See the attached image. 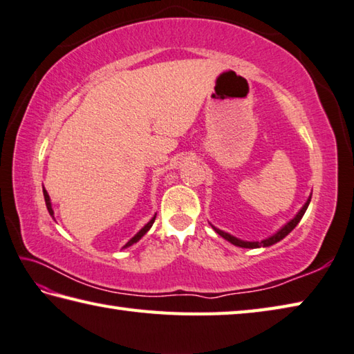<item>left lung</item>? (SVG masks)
Returning a JSON list of instances; mask_svg holds the SVG:
<instances>
[{
	"mask_svg": "<svg viewBox=\"0 0 354 354\" xmlns=\"http://www.w3.org/2000/svg\"><path fill=\"white\" fill-rule=\"evenodd\" d=\"M310 201H311V196H308L307 203L302 205V209L296 213V216H295L293 219H290L286 225H282L278 232H276L274 234H272V236H268V238L262 239V241H242V239H239V238H236V236H233V234H230V233H227V232L219 230V228H216V227H214V225H212V227H213V230L219 234V236H223L225 241H228V242H230V244L236 245V247H242V248H259V247H270V245H273V244H276V242H279L281 239L286 238L287 234H288L290 232H292L293 228H295L297 224H299V221L302 219L304 213H306V210L308 209V204H310Z\"/></svg>",
	"mask_w": 354,
	"mask_h": 354,
	"instance_id": "8db88e82",
	"label": "left lung"
}]
</instances>
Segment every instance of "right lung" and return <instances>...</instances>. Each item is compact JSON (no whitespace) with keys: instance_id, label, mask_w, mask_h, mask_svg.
Returning <instances> with one entry per match:
<instances>
[{"instance_id":"add662e5","label":"right lung","mask_w":354,"mask_h":354,"mask_svg":"<svg viewBox=\"0 0 354 354\" xmlns=\"http://www.w3.org/2000/svg\"><path fill=\"white\" fill-rule=\"evenodd\" d=\"M43 193H44V201H46V207H47V210H48V213H50V216L55 219V216H53V209H52V203H50V196H48V193H47V190L44 189V187H43ZM155 218H156V214H155V216L153 218H151L150 221H149V223L147 224H145L142 228H141V230L140 232H138L136 234H135V236L133 238H131L129 242H127V244L126 245H124L122 248H127V247H130V245H133V244H136V242L138 241H140L142 236H144V234L145 233H147L149 230H150V228H151V225H153V223H155Z\"/></svg>"}]
</instances>
